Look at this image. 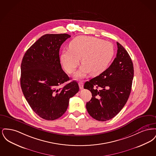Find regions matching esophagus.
I'll use <instances>...</instances> for the list:
<instances>
[{
	"mask_svg": "<svg viewBox=\"0 0 156 156\" xmlns=\"http://www.w3.org/2000/svg\"><path fill=\"white\" fill-rule=\"evenodd\" d=\"M79 84V87L80 89H82L83 88V81H80L78 83Z\"/></svg>",
	"mask_w": 156,
	"mask_h": 156,
	"instance_id": "esophagus-1",
	"label": "esophagus"
}]
</instances>
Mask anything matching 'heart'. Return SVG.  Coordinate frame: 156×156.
Wrapping results in <instances>:
<instances>
[{"label": "heart", "mask_w": 156, "mask_h": 156, "mask_svg": "<svg viewBox=\"0 0 156 156\" xmlns=\"http://www.w3.org/2000/svg\"><path fill=\"white\" fill-rule=\"evenodd\" d=\"M115 55L114 46L111 42L96 37L80 36L69 44V50H63L61 61L68 74L74 73L81 58V68L75 76L81 78L89 73L98 75L103 73Z\"/></svg>", "instance_id": "b5f03b06"}]
</instances>
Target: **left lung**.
Instances as JSON below:
<instances>
[{
	"label": "left lung",
	"mask_w": 156,
	"mask_h": 156,
	"mask_svg": "<svg viewBox=\"0 0 156 156\" xmlns=\"http://www.w3.org/2000/svg\"><path fill=\"white\" fill-rule=\"evenodd\" d=\"M116 57L99 76L87 81L84 89L92 93L86 104L90 116L99 121L112 119L125 105L130 95L133 79V64L125 48L117 42Z\"/></svg>",
	"instance_id": "8db88e82"
}]
</instances>
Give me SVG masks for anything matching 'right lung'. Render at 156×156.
<instances>
[{"instance_id": "1", "label": "right lung", "mask_w": 156, "mask_h": 156, "mask_svg": "<svg viewBox=\"0 0 156 156\" xmlns=\"http://www.w3.org/2000/svg\"><path fill=\"white\" fill-rule=\"evenodd\" d=\"M71 37L68 34H47L27 50L21 64L20 85L31 108L40 118L54 120L67 111L69 98L79 91L76 81L62 70L59 48Z\"/></svg>"}]
</instances>
